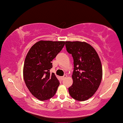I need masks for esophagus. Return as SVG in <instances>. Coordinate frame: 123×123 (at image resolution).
Here are the masks:
<instances>
[{"label": "esophagus", "mask_w": 123, "mask_h": 123, "mask_svg": "<svg viewBox=\"0 0 123 123\" xmlns=\"http://www.w3.org/2000/svg\"><path fill=\"white\" fill-rule=\"evenodd\" d=\"M67 75H64V76L61 77V79H62V80H64V79H65V78H67Z\"/></svg>", "instance_id": "34e87169"}]
</instances>
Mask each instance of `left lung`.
Segmentation results:
<instances>
[{
    "mask_svg": "<svg viewBox=\"0 0 123 123\" xmlns=\"http://www.w3.org/2000/svg\"><path fill=\"white\" fill-rule=\"evenodd\" d=\"M65 46L72 54L74 65L69 93L76 100H86L95 93L102 81L100 59L93 47L86 42L65 41Z\"/></svg>",
    "mask_w": 123,
    "mask_h": 123,
    "instance_id": "8db88e82",
    "label": "left lung"
}]
</instances>
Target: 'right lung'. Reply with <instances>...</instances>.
<instances>
[{"mask_svg": "<svg viewBox=\"0 0 123 123\" xmlns=\"http://www.w3.org/2000/svg\"><path fill=\"white\" fill-rule=\"evenodd\" d=\"M65 41L41 40L31 47L24 61L23 78L26 86L35 98L44 101L55 95L59 82L54 73L51 62L62 50Z\"/></svg>", "mask_w": 123, "mask_h": 123, "instance_id": "right-lung-1", "label": "right lung"}]
</instances>
